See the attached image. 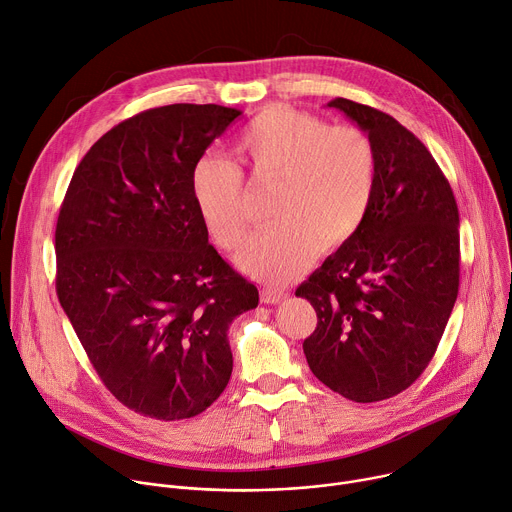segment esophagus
Masks as SVG:
<instances>
[{"label": "esophagus", "instance_id": "esophagus-1", "mask_svg": "<svg viewBox=\"0 0 512 512\" xmlns=\"http://www.w3.org/2000/svg\"><path fill=\"white\" fill-rule=\"evenodd\" d=\"M288 298V294L286 292H282V290H271V288H265L263 292H261V300L265 302V304H280L282 300H286Z\"/></svg>", "mask_w": 512, "mask_h": 512}]
</instances>
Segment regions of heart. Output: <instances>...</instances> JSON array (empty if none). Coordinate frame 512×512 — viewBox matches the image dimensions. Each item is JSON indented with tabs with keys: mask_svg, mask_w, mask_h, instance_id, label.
<instances>
[{
	"mask_svg": "<svg viewBox=\"0 0 512 512\" xmlns=\"http://www.w3.org/2000/svg\"><path fill=\"white\" fill-rule=\"evenodd\" d=\"M237 153L253 181H280L269 218L237 263L259 280L284 284L324 251L345 245L365 220L378 183V155L357 126L269 106L245 128ZM190 194L214 243L235 249L249 216L243 173L220 157H202L190 175Z\"/></svg>",
	"mask_w": 512,
	"mask_h": 512,
	"instance_id": "heart-1",
	"label": "heart"
}]
</instances>
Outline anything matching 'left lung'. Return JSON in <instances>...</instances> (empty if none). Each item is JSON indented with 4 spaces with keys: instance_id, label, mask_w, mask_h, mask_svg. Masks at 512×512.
<instances>
[{
    "instance_id": "1",
    "label": "left lung",
    "mask_w": 512,
    "mask_h": 512,
    "mask_svg": "<svg viewBox=\"0 0 512 512\" xmlns=\"http://www.w3.org/2000/svg\"><path fill=\"white\" fill-rule=\"evenodd\" d=\"M376 147L363 224L296 290L316 310L312 374L353 402L406 390L433 359L459 288V212L433 155L392 116L335 98Z\"/></svg>"
}]
</instances>
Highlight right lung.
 <instances>
[{"label":"right lung","mask_w":512,"mask_h":512,"mask_svg":"<svg viewBox=\"0 0 512 512\" xmlns=\"http://www.w3.org/2000/svg\"><path fill=\"white\" fill-rule=\"evenodd\" d=\"M241 114L171 104L120 122L81 159L59 212V302L106 388L157 421L192 418L224 392L228 329L259 304L190 194L194 165Z\"/></svg>","instance_id":"obj_1"}]
</instances>
